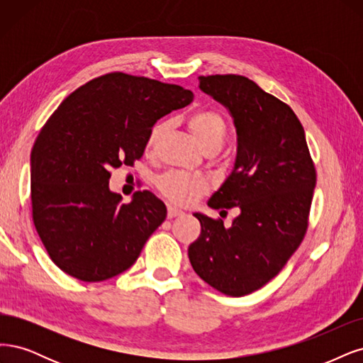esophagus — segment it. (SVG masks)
<instances>
[{"label": "esophagus", "instance_id": "esophagus-1", "mask_svg": "<svg viewBox=\"0 0 363 363\" xmlns=\"http://www.w3.org/2000/svg\"><path fill=\"white\" fill-rule=\"evenodd\" d=\"M184 214V211H181L179 208H177V206H167V217L169 218H174V217H179V216H182Z\"/></svg>", "mask_w": 363, "mask_h": 363}]
</instances>
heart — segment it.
Here are the masks:
<instances>
[{"mask_svg": "<svg viewBox=\"0 0 363 363\" xmlns=\"http://www.w3.org/2000/svg\"><path fill=\"white\" fill-rule=\"evenodd\" d=\"M189 126L203 149L208 146L221 147L229 134L225 116L213 108L194 111L189 118ZM164 130L166 122H157L152 125L146 137V150L155 149L161 135L164 134ZM157 186L162 196L179 205L193 203L208 190V184L202 177L182 170H170L161 174L157 179Z\"/></svg>", "mask_w": 363, "mask_h": 363, "instance_id": "obj_1", "label": "heart"}]
</instances>
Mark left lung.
<instances>
[{"mask_svg": "<svg viewBox=\"0 0 363 363\" xmlns=\"http://www.w3.org/2000/svg\"><path fill=\"white\" fill-rule=\"evenodd\" d=\"M199 81L229 108L238 134L235 167L208 205L238 206L241 214L230 228L221 218L194 214L202 229L189 258L208 285L241 297L277 276L305 238L317 170L305 130L288 104L242 75Z\"/></svg>", "mask_w": 363, "mask_h": 363, "instance_id": "left-lung-1", "label": "left lung"}]
</instances>
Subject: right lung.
<instances>
[{
  "mask_svg": "<svg viewBox=\"0 0 363 363\" xmlns=\"http://www.w3.org/2000/svg\"><path fill=\"white\" fill-rule=\"evenodd\" d=\"M193 98L177 84L110 72L72 91L46 121L31 150V217L62 272L101 282L137 261L167 209L147 190L121 203L108 190L111 170L134 166L152 125Z\"/></svg>",
  "mask_w": 363,
  "mask_h": 363,
  "instance_id": "right-lung-1",
  "label": "right lung"
}]
</instances>
